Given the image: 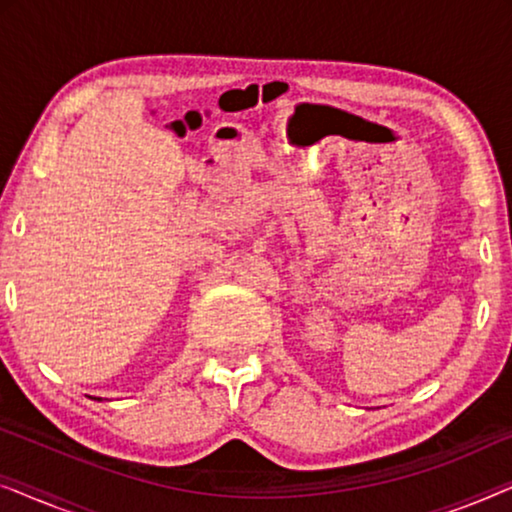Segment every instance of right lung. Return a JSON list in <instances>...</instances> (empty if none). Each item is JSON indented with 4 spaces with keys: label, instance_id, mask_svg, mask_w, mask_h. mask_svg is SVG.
<instances>
[{
    "label": "right lung",
    "instance_id": "add662e5",
    "mask_svg": "<svg viewBox=\"0 0 512 512\" xmlns=\"http://www.w3.org/2000/svg\"><path fill=\"white\" fill-rule=\"evenodd\" d=\"M97 401H100V398H97Z\"/></svg>",
    "mask_w": 512,
    "mask_h": 512
}]
</instances>
